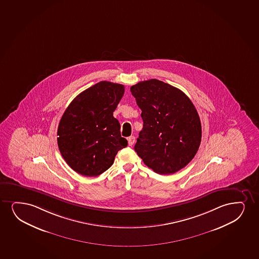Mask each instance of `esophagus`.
<instances>
[{
    "label": "esophagus",
    "mask_w": 259,
    "mask_h": 259,
    "mask_svg": "<svg viewBox=\"0 0 259 259\" xmlns=\"http://www.w3.org/2000/svg\"><path fill=\"white\" fill-rule=\"evenodd\" d=\"M135 142H136V138L134 136H131L128 138V144L130 146H132L135 144Z\"/></svg>",
    "instance_id": "obj_1"
}]
</instances>
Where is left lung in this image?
<instances>
[{"label":"left lung","instance_id":"1","mask_svg":"<svg viewBox=\"0 0 259 259\" xmlns=\"http://www.w3.org/2000/svg\"><path fill=\"white\" fill-rule=\"evenodd\" d=\"M131 94L141 108L144 127L135 151L159 174H172L193 159L201 141L200 117L181 90L152 79L138 82Z\"/></svg>","mask_w":259,"mask_h":259}]
</instances>
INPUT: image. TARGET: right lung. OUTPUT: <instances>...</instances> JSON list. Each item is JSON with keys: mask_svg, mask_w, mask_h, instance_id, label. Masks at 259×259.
I'll use <instances>...</instances> for the list:
<instances>
[{"mask_svg": "<svg viewBox=\"0 0 259 259\" xmlns=\"http://www.w3.org/2000/svg\"><path fill=\"white\" fill-rule=\"evenodd\" d=\"M124 87L101 81L72 100L58 128V145L63 158L76 172L88 177L103 174L118 151L128 145L120 123L113 116Z\"/></svg>", "mask_w": 259, "mask_h": 259, "instance_id": "obj_1", "label": "right lung"}]
</instances>
